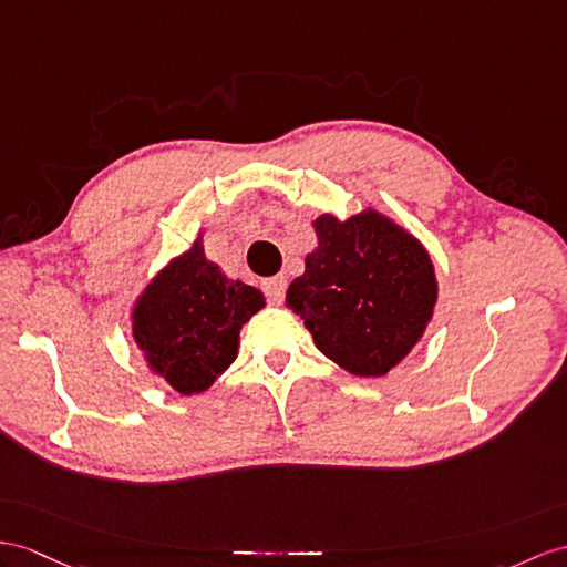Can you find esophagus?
I'll use <instances>...</instances> for the list:
<instances>
[{"instance_id":"esophagus-1","label":"esophagus","mask_w":567,"mask_h":567,"mask_svg":"<svg viewBox=\"0 0 567 567\" xmlns=\"http://www.w3.org/2000/svg\"><path fill=\"white\" fill-rule=\"evenodd\" d=\"M286 276H271V279H267L265 284H261V288H265V293L269 296L271 302H281L284 296H286Z\"/></svg>"}]
</instances>
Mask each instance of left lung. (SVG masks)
<instances>
[{"mask_svg":"<svg viewBox=\"0 0 567 567\" xmlns=\"http://www.w3.org/2000/svg\"><path fill=\"white\" fill-rule=\"evenodd\" d=\"M317 250L288 286L286 306L315 347L358 378H380L402 361L433 317L437 281L423 245L375 212L315 218Z\"/></svg>","mask_w":567,"mask_h":567,"instance_id":"left-lung-1","label":"left lung"}]
</instances>
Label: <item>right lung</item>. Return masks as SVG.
<instances>
[{
  "label": "right lung",
  "mask_w": 567,
  "mask_h": 567,
  "mask_svg": "<svg viewBox=\"0 0 567 567\" xmlns=\"http://www.w3.org/2000/svg\"><path fill=\"white\" fill-rule=\"evenodd\" d=\"M261 308L257 288L220 274L197 238L136 300L134 339L173 390L199 394L236 361L240 329Z\"/></svg>",
  "instance_id": "obj_1"
}]
</instances>
